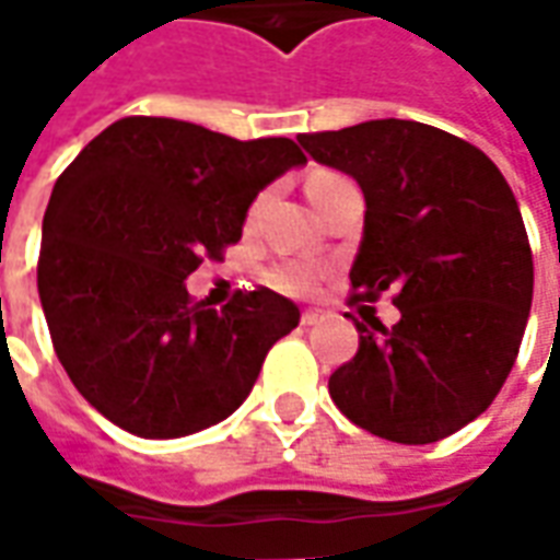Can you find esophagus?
Returning <instances> with one entry per match:
<instances>
[{
  "instance_id": "esophagus-1",
  "label": "esophagus",
  "mask_w": 560,
  "mask_h": 560,
  "mask_svg": "<svg viewBox=\"0 0 560 560\" xmlns=\"http://www.w3.org/2000/svg\"><path fill=\"white\" fill-rule=\"evenodd\" d=\"M317 320H320V312H315V308L303 312V327H315Z\"/></svg>"
}]
</instances>
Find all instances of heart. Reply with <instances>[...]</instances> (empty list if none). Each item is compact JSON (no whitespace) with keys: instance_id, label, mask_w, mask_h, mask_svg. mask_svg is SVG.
Here are the masks:
<instances>
[{"instance_id":"heart-1","label":"heart","mask_w":560,"mask_h":560,"mask_svg":"<svg viewBox=\"0 0 560 560\" xmlns=\"http://www.w3.org/2000/svg\"><path fill=\"white\" fill-rule=\"evenodd\" d=\"M341 176H336V173L329 171H317L308 176V185H305V191H308V197L317 195L320 188H327V185L339 183ZM272 281L279 284L281 291H291V293H305L312 284H315V272L312 269H303V267H291V269H281V272H276L272 276Z\"/></svg>"}]
</instances>
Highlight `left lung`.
I'll return each mask as SVG.
<instances>
[{
  "instance_id": "1",
  "label": "left lung",
  "mask_w": 560,
  "mask_h": 560,
  "mask_svg": "<svg viewBox=\"0 0 560 560\" xmlns=\"http://www.w3.org/2000/svg\"><path fill=\"white\" fill-rule=\"evenodd\" d=\"M365 197L353 300L393 291L399 324H357L360 348L329 396L365 432L434 444L477 420L516 363L534 296L522 212L494 161L411 119L300 135Z\"/></svg>"
}]
</instances>
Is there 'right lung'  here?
I'll return each mask as SVG.
<instances>
[{
    "label": "right lung",
    "mask_w": 560,
    "mask_h": 560,
    "mask_svg": "<svg viewBox=\"0 0 560 560\" xmlns=\"http://www.w3.org/2000/svg\"><path fill=\"white\" fill-rule=\"evenodd\" d=\"M300 164L288 138L236 140L164 116H126L68 164L44 212L38 296L95 411L140 438H183L243 405L300 308L257 288L219 312L185 279L240 243L255 197Z\"/></svg>",
    "instance_id": "1"
}]
</instances>
